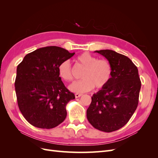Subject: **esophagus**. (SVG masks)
<instances>
[{
  "instance_id": "esophagus-1",
  "label": "esophagus",
  "mask_w": 158,
  "mask_h": 158,
  "mask_svg": "<svg viewBox=\"0 0 158 158\" xmlns=\"http://www.w3.org/2000/svg\"><path fill=\"white\" fill-rule=\"evenodd\" d=\"M82 94H76L75 97H76V98H80V96H82Z\"/></svg>"
}]
</instances>
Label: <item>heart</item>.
<instances>
[{
  "instance_id": "heart-1",
  "label": "heart",
  "mask_w": 158,
  "mask_h": 158,
  "mask_svg": "<svg viewBox=\"0 0 158 158\" xmlns=\"http://www.w3.org/2000/svg\"><path fill=\"white\" fill-rule=\"evenodd\" d=\"M78 63L84 67L81 78L82 79L71 84L69 88L73 92L84 93L94 87L102 89L109 83L112 74V67L106 59H98L89 52H84L76 58ZM60 77L65 81L73 80L71 65L69 60H64L58 66Z\"/></svg>"
}]
</instances>
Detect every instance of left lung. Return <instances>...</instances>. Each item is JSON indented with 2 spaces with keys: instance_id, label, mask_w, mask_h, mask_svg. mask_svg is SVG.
<instances>
[{
  "instance_id": "1",
  "label": "left lung",
  "mask_w": 158,
  "mask_h": 158,
  "mask_svg": "<svg viewBox=\"0 0 158 158\" xmlns=\"http://www.w3.org/2000/svg\"><path fill=\"white\" fill-rule=\"evenodd\" d=\"M95 52L107 59L112 74L106 86L93 95L86 116L95 128L111 132L125 126L135 113L141 82L137 67L128 57L109 49Z\"/></svg>"
}]
</instances>
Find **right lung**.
I'll list each match as a JSON object with an SVG mask.
<instances>
[{"label": "right lung", "instance_id": "right-lung-1", "mask_svg": "<svg viewBox=\"0 0 158 158\" xmlns=\"http://www.w3.org/2000/svg\"><path fill=\"white\" fill-rule=\"evenodd\" d=\"M74 54L60 47H42L26 55L17 66L18 105L31 125L49 129L64 121L66 105L75 96L62 82L58 66Z\"/></svg>", "mask_w": 158, "mask_h": 158}]
</instances>
